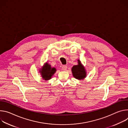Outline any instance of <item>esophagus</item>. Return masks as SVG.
Wrapping results in <instances>:
<instances>
[{
    "mask_svg": "<svg viewBox=\"0 0 128 128\" xmlns=\"http://www.w3.org/2000/svg\"><path fill=\"white\" fill-rule=\"evenodd\" d=\"M62 69L64 70H66L67 69V66L66 65H64L62 66Z\"/></svg>",
    "mask_w": 128,
    "mask_h": 128,
    "instance_id": "34e87169",
    "label": "esophagus"
}]
</instances>
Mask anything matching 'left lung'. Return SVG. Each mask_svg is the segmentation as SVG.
I'll return each mask as SVG.
<instances>
[{
    "mask_svg": "<svg viewBox=\"0 0 128 128\" xmlns=\"http://www.w3.org/2000/svg\"><path fill=\"white\" fill-rule=\"evenodd\" d=\"M78 64L73 66L72 71L73 76L79 80L83 79L86 77V72L84 67L81 64L80 62L78 60Z\"/></svg>",
    "mask_w": 128,
    "mask_h": 128,
    "instance_id": "1",
    "label": "left lung"
}]
</instances>
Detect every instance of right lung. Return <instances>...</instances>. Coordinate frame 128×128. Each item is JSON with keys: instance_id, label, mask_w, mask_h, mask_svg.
<instances>
[{"instance_id": "right-lung-1", "label": "right lung", "mask_w": 128, "mask_h": 128, "mask_svg": "<svg viewBox=\"0 0 128 128\" xmlns=\"http://www.w3.org/2000/svg\"><path fill=\"white\" fill-rule=\"evenodd\" d=\"M55 68H51V66L46 63L40 71L42 77L44 79L47 80L51 78V77L56 72Z\"/></svg>"}]
</instances>
